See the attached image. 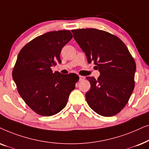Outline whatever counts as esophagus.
Here are the masks:
<instances>
[{"mask_svg": "<svg viewBox=\"0 0 149 149\" xmlns=\"http://www.w3.org/2000/svg\"><path fill=\"white\" fill-rule=\"evenodd\" d=\"M85 79V77L84 76H79V80L80 81H82L84 80Z\"/></svg>", "mask_w": 149, "mask_h": 149, "instance_id": "34e87169", "label": "esophagus"}]
</instances>
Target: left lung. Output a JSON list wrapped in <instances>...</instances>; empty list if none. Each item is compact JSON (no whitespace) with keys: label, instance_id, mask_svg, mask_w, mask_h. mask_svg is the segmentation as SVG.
Wrapping results in <instances>:
<instances>
[{"label":"left lung","instance_id":"1","mask_svg":"<svg viewBox=\"0 0 149 149\" xmlns=\"http://www.w3.org/2000/svg\"><path fill=\"white\" fill-rule=\"evenodd\" d=\"M73 38L92 61L100 76L86 77L91 88L87 104L104 116L118 114L127 104L134 88L136 65L125 44L116 36L96 29L72 30Z\"/></svg>","mask_w":149,"mask_h":149}]
</instances>
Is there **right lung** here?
<instances>
[{
    "label": "right lung",
    "instance_id": "1",
    "mask_svg": "<svg viewBox=\"0 0 149 149\" xmlns=\"http://www.w3.org/2000/svg\"><path fill=\"white\" fill-rule=\"evenodd\" d=\"M72 37L69 31L48 32L19 52L13 79L21 97L38 114L49 116L61 112L79 80L76 73H53L51 69L61 62V49Z\"/></svg>",
    "mask_w": 149,
    "mask_h": 149
}]
</instances>
